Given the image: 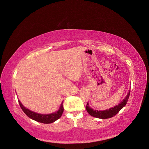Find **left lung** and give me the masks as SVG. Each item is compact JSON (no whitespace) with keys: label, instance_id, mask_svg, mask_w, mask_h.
I'll list each match as a JSON object with an SVG mask.
<instances>
[{"label":"left lung","instance_id":"8db88e82","mask_svg":"<svg viewBox=\"0 0 149 149\" xmlns=\"http://www.w3.org/2000/svg\"><path fill=\"white\" fill-rule=\"evenodd\" d=\"M130 95V91L128 92V94H127L126 97L123 100V101L120 103L113 107L110 108L109 110H105L103 111H100V110H95L92 109V108L89 107V105L88 104H87V105L86 107V109L87 111H88L89 115H91L92 116H94L95 118H100V119H107V118H111L113 116H114L116 115L127 104V102L128 100V99H129V97Z\"/></svg>","mask_w":149,"mask_h":149}]
</instances>
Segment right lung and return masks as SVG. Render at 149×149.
<instances>
[{
	"label": "right lung",
	"mask_w": 149,
	"mask_h": 149,
	"mask_svg": "<svg viewBox=\"0 0 149 149\" xmlns=\"http://www.w3.org/2000/svg\"><path fill=\"white\" fill-rule=\"evenodd\" d=\"M18 102H19L20 107L22 108V110L29 118H30L31 119H32L33 120H35L39 123H44V124L52 123H54L56 120L59 119L61 117V115H62L63 110H64L63 102H62L60 107L59 110L57 111H55L54 113H52L47 114V115L39 114L26 109V108L24 107L22 105V104L20 102L19 100H18Z\"/></svg>",
	"instance_id": "add662e5"
}]
</instances>
